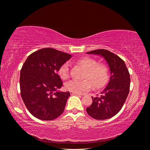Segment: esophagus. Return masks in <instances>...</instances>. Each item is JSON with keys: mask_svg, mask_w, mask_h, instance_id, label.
Masks as SVG:
<instances>
[{"mask_svg": "<svg viewBox=\"0 0 150 150\" xmlns=\"http://www.w3.org/2000/svg\"><path fill=\"white\" fill-rule=\"evenodd\" d=\"M71 95H81L79 93H73V92H70Z\"/></svg>", "mask_w": 150, "mask_h": 150, "instance_id": "obj_1", "label": "esophagus"}]
</instances>
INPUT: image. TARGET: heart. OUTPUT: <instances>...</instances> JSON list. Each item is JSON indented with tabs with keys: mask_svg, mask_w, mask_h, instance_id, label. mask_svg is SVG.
<instances>
[{
	"mask_svg": "<svg viewBox=\"0 0 150 150\" xmlns=\"http://www.w3.org/2000/svg\"><path fill=\"white\" fill-rule=\"evenodd\" d=\"M78 62L86 69L84 78L89 79L83 81L70 80L65 84L66 90L71 92L81 93L88 91L93 86L96 88H102L106 84L109 79V70L106 66L99 64L97 61L89 57L81 58ZM69 64L64 62L59 68L58 74L62 79H66L69 77Z\"/></svg>",
	"mask_w": 150,
	"mask_h": 150,
	"instance_id": "obj_1",
	"label": "heart"
}]
</instances>
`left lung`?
<instances>
[{"label": "left lung", "instance_id": "left-lung-1", "mask_svg": "<svg viewBox=\"0 0 150 150\" xmlns=\"http://www.w3.org/2000/svg\"><path fill=\"white\" fill-rule=\"evenodd\" d=\"M103 57L110 67V79L99 97L93 98V103L86 108L88 114L96 120H106L118 112L128 96L130 77L125 62L116 54L106 49L86 52Z\"/></svg>", "mask_w": 150, "mask_h": 150}]
</instances>
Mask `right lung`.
Segmentation results:
<instances>
[{"instance_id":"right-lung-1","label":"right lung","mask_w":150,"mask_h":150,"mask_svg":"<svg viewBox=\"0 0 150 150\" xmlns=\"http://www.w3.org/2000/svg\"><path fill=\"white\" fill-rule=\"evenodd\" d=\"M71 57L56 49L44 48L30 54L24 63L21 70V94L34 117L52 120L64 111L70 93L58 91L62 81L57 72Z\"/></svg>"}]
</instances>
